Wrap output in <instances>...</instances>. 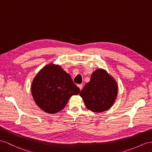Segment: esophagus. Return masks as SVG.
I'll list each match as a JSON object with an SVG mask.
<instances>
[{
  "label": "esophagus",
  "instance_id": "esophagus-1",
  "mask_svg": "<svg viewBox=\"0 0 152 152\" xmlns=\"http://www.w3.org/2000/svg\"><path fill=\"white\" fill-rule=\"evenodd\" d=\"M83 84H78V87L79 88V89H80V90L83 89Z\"/></svg>",
  "mask_w": 152,
  "mask_h": 152
}]
</instances>
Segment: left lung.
<instances>
[{"label": "left lung", "instance_id": "8db88e82", "mask_svg": "<svg viewBox=\"0 0 152 152\" xmlns=\"http://www.w3.org/2000/svg\"><path fill=\"white\" fill-rule=\"evenodd\" d=\"M118 84L105 69L99 68L91 74L90 81L80 93L86 108L95 113L108 110L114 104Z\"/></svg>", "mask_w": 152, "mask_h": 152}]
</instances>
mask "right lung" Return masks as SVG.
<instances>
[{
    "label": "right lung",
    "instance_id": "obj_1",
    "mask_svg": "<svg viewBox=\"0 0 152 152\" xmlns=\"http://www.w3.org/2000/svg\"><path fill=\"white\" fill-rule=\"evenodd\" d=\"M31 90L36 104L48 113L60 112L72 95L80 92L71 76L61 66L53 63L45 66L37 74Z\"/></svg>",
    "mask_w": 152,
    "mask_h": 152
}]
</instances>
